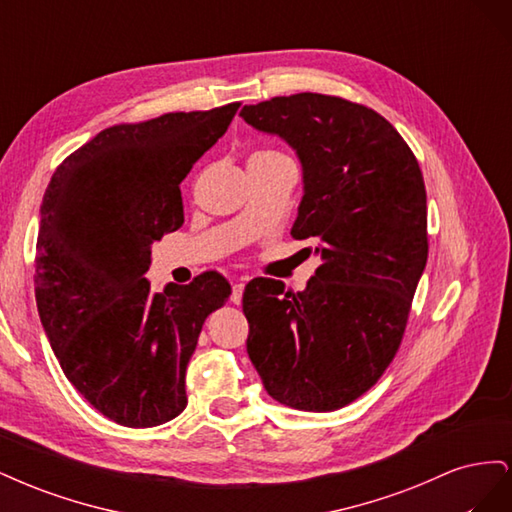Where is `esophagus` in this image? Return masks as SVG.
Wrapping results in <instances>:
<instances>
[{"label": "esophagus", "instance_id": "obj_1", "mask_svg": "<svg viewBox=\"0 0 512 512\" xmlns=\"http://www.w3.org/2000/svg\"><path fill=\"white\" fill-rule=\"evenodd\" d=\"M250 282V277H241V280H237L235 284H232V292H230V301L232 303H241V299H243V290H245V284Z\"/></svg>", "mask_w": 512, "mask_h": 512}]
</instances>
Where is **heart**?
<instances>
[{
	"mask_svg": "<svg viewBox=\"0 0 512 512\" xmlns=\"http://www.w3.org/2000/svg\"><path fill=\"white\" fill-rule=\"evenodd\" d=\"M277 156H282V153H277V151H258V153H254L252 160H265V158H277Z\"/></svg>",
	"mask_w": 512,
	"mask_h": 512,
	"instance_id": "b5f03b06",
	"label": "heart"
}]
</instances>
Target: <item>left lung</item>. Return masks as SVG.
Here are the masks:
<instances>
[{
  "label": "left lung",
  "instance_id": "8db88e82",
  "mask_svg": "<svg viewBox=\"0 0 512 512\" xmlns=\"http://www.w3.org/2000/svg\"><path fill=\"white\" fill-rule=\"evenodd\" d=\"M303 166L290 235L316 239L322 265L305 290L258 277L245 286L247 354L284 406L333 412L374 386L399 350L427 265V192L401 134L371 108L294 94L243 106Z\"/></svg>",
  "mask_w": 512,
  "mask_h": 512
}]
</instances>
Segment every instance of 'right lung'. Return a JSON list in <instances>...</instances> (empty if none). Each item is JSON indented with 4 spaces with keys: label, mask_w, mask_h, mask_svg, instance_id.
<instances>
[{
    "label": "right lung",
    "mask_w": 512,
    "mask_h": 512,
    "mask_svg": "<svg viewBox=\"0 0 512 512\" xmlns=\"http://www.w3.org/2000/svg\"><path fill=\"white\" fill-rule=\"evenodd\" d=\"M211 111L119 123L57 166L40 207L36 303L66 378L126 427L173 421L207 316L230 297L224 275L151 292V243L183 224L179 183L228 130Z\"/></svg>",
    "instance_id": "1"
}]
</instances>
